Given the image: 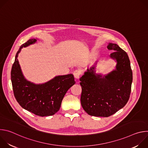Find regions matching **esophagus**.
Here are the masks:
<instances>
[{
    "mask_svg": "<svg viewBox=\"0 0 148 148\" xmlns=\"http://www.w3.org/2000/svg\"><path fill=\"white\" fill-rule=\"evenodd\" d=\"M73 74L75 78L79 79V78L81 74V71L79 70H76L73 72Z\"/></svg>",
    "mask_w": 148,
    "mask_h": 148,
    "instance_id": "1",
    "label": "esophagus"
}]
</instances>
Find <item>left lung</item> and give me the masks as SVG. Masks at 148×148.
<instances>
[{"label": "left lung", "mask_w": 148, "mask_h": 148, "mask_svg": "<svg viewBox=\"0 0 148 148\" xmlns=\"http://www.w3.org/2000/svg\"><path fill=\"white\" fill-rule=\"evenodd\" d=\"M108 49L116 60V70L101 77L95 74L92 67L79 79L81 103L91 116L108 117L122 108L130 97L132 71L129 57L116 44L110 43Z\"/></svg>", "instance_id": "8db88e82"}]
</instances>
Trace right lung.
<instances>
[{"label": "right lung", "instance_id": "right-lung-1", "mask_svg": "<svg viewBox=\"0 0 148 148\" xmlns=\"http://www.w3.org/2000/svg\"><path fill=\"white\" fill-rule=\"evenodd\" d=\"M36 41V39L28 40L20 46L16 54L11 70L13 91L16 101L23 108L40 116H51L60 110L66 93L75 82L73 74L56 77L41 85H36L25 79L17 56L23 47Z\"/></svg>", "mask_w": 148, "mask_h": 148}]
</instances>
